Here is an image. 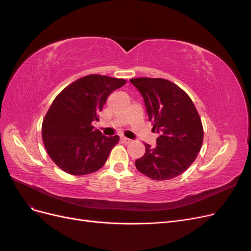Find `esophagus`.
Wrapping results in <instances>:
<instances>
[{"mask_svg": "<svg viewBox=\"0 0 251 251\" xmlns=\"http://www.w3.org/2000/svg\"><path fill=\"white\" fill-rule=\"evenodd\" d=\"M120 140H121V142L125 143V144H128V143L132 142L131 139H128V138H126V137H121Z\"/></svg>", "mask_w": 251, "mask_h": 251, "instance_id": "esophagus-1", "label": "esophagus"}]
</instances>
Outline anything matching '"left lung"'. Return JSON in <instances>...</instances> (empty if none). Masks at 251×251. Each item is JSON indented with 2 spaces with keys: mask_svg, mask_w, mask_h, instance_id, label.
<instances>
[{
  "mask_svg": "<svg viewBox=\"0 0 251 251\" xmlns=\"http://www.w3.org/2000/svg\"><path fill=\"white\" fill-rule=\"evenodd\" d=\"M143 97L157 146L146 143V153L135 161L140 173L153 180H170L195 161L203 142L201 118L193 100L174 82L163 78H132Z\"/></svg>",
  "mask_w": 251,
  "mask_h": 251,
  "instance_id": "8db88e82",
  "label": "left lung"
}]
</instances>
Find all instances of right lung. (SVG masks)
Instances as JSON below:
<instances>
[{
  "mask_svg": "<svg viewBox=\"0 0 251 251\" xmlns=\"http://www.w3.org/2000/svg\"><path fill=\"white\" fill-rule=\"evenodd\" d=\"M126 82L91 74L70 83L53 100L43 120L42 136L50 158L60 170L81 176L101 169L119 136L95 130L108 96Z\"/></svg>",
  "mask_w": 251,
  "mask_h": 251,
  "instance_id": "add662e5",
  "label": "right lung"
}]
</instances>
